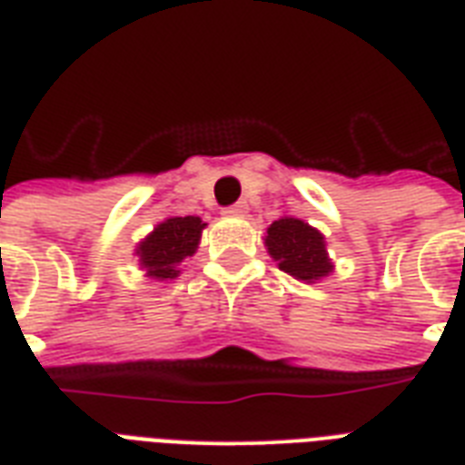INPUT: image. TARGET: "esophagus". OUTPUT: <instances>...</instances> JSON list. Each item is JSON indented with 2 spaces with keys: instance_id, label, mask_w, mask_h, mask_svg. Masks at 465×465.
Wrapping results in <instances>:
<instances>
[{
  "instance_id": "esophagus-1",
  "label": "esophagus",
  "mask_w": 465,
  "mask_h": 465,
  "mask_svg": "<svg viewBox=\"0 0 465 465\" xmlns=\"http://www.w3.org/2000/svg\"><path fill=\"white\" fill-rule=\"evenodd\" d=\"M226 214H233V217H243V214H246L248 212V204L246 203H236V204H232V207H226Z\"/></svg>"
}]
</instances>
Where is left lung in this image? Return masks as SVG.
<instances>
[{"label":"left lung","instance_id":"obj_1","mask_svg":"<svg viewBox=\"0 0 465 465\" xmlns=\"http://www.w3.org/2000/svg\"><path fill=\"white\" fill-rule=\"evenodd\" d=\"M265 246L277 268L302 282H316L332 272L323 233L297 217H282L268 226Z\"/></svg>","mask_w":465,"mask_h":465}]
</instances>
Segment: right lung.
Returning a JSON list of instances; mask_svg holds the SVG:
<instances>
[{
	"label": "right lung",
	"mask_w": 465,
	"mask_h": 465,
	"mask_svg": "<svg viewBox=\"0 0 465 465\" xmlns=\"http://www.w3.org/2000/svg\"><path fill=\"white\" fill-rule=\"evenodd\" d=\"M204 222L200 217H168L154 226L147 239L140 241L134 255L140 258L142 270L152 280H173L178 265L197 251Z\"/></svg>",
	"instance_id": "obj_1"
}]
</instances>
